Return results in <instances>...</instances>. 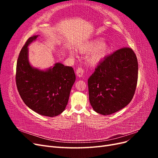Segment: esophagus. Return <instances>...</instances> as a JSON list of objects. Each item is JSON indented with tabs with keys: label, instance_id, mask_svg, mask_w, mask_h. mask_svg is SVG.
Masks as SVG:
<instances>
[{
	"label": "esophagus",
	"instance_id": "1",
	"mask_svg": "<svg viewBox=\"0 0 158 158\" xmlns=\"http://www.w3.org/2000/svg\"><path fill=\"white\" fill-rule=\"evenodd\" d=\"M76 75H77L78 77L80 78V77H82V76H83V75L84 74V71L82 68L79 67L77 69V70H76Z\"/></svg>",
	"mask_w": 158,
	"mask_h": 158
}]
</instances>
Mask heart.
Segmentation results:
<instances>
[{"label":"heart","instance_id":"1","mask_svg":"<svg viewBox=\"0 0 158 158\" xmlns=\"http://www.w3.org/2000/svg\"><path fill=\"white\" fill-rule=\"evenodd\" d=\"M80 53H88L90 52L88 56L87 62L89 66H95L103 60L109 53L111 46L107 42H104L102 38H96L85 43L78 48ZM71 55L74 52H70Z\"/></svg>","mask_w":158,"mask_h":158}]
</instances>
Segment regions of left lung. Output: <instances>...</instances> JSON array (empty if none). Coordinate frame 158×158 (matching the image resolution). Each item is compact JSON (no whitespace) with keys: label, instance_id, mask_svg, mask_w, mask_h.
<instances>
[{"label":"left lung","instance_id":"left-lung-1","mask_svg":"<svg viewBox=\"0 0 158 158\" xmlns=\"http://www.w3.org/2000/svg\"><path fill=\"white\" fill-rule=\"evenodd\" d=\"M138 70L136 56L128 47L99 63L88 80L89 99L94 111L107 115L125 107L135 94Z\"/></svg>","mask_w":158,"mask_h":158}]
</instances>
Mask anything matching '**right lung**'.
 I'll use <instances>...</instances> for the list:
<instances>
[{
  "label": "right lung",
  "mask_w": 158,
  "mask_h": 158,
  "mask_svg": "<svg viewBox=\"0 0 158 158\" xmlns=\"http://www.w3.org/2000/svg\"><path fill=\"white\" fill-rule=\"evenodd\" d=\"M37 37H30L19 54L16 86L28 107L41 115L53 117L65 109L76 76L73 68L60 63L45 70L33 67L28 59V46Z\"/></svg>",
  "instance_id": "add662e5"
}]
</instances>
